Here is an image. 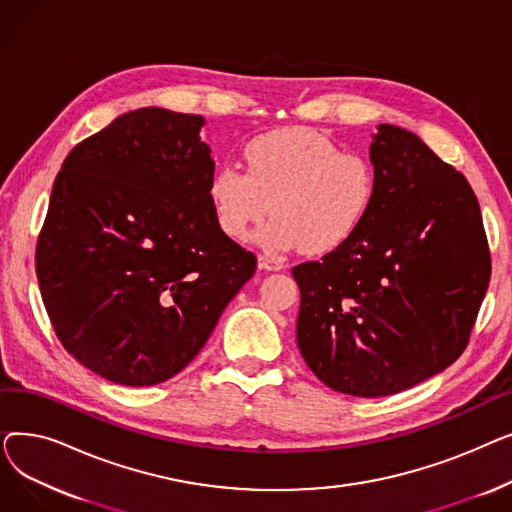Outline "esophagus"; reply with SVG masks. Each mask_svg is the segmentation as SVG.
<instances>
[{"label": "esophagus", "mask_w": 512, "mask_h": 512, "mask_svg": "<svg viewBox=\"0 0 512 512\" xmlns=\"http://www.w3.org/2000/svg\"><path fill=\"white\" fill-rule=\"evenodd\" d=\"M257 265L259 270H265V272H280L284 270V261L278 259V257H270V255H259L257 257Z\"/></svg>", "instance_id": "obj_1"}]
</instances>
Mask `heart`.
Returning <instances> with one entry per match:
<instances>
[{
  "instance_id": "heart-1",
  "label": "heart",
  "mask_w": 512,
  "mask_h": 512,
  "mask_svg": "<svg viewBox=\"0 0 512 512\" xmlns=\"http://www.w3.org/2000/svg\"><path fill=\"white\" fill-rule=\"evenodd\" d=\"M245 166L222 164L211 174L209 203L234 240H245L270 209L272 220L257 232L267 251L330 253L353 238L375 197L369 161L307 128L259 134L245 147Z\"/></svg>"
}]
</instances>
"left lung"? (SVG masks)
<instances>
[{
    "label": "left lung",
    "mask_w": 512,
    "mask_h": 512,
    "mask_svg": "<svg viewBox=\"0 0 512 512\" xmlns=\"http://www.w3.org/2000/svg\"><path fill=\"white\" fill-rule=\"evenodd\" d=\"M369 159L375 197L365 222L292 276L309 369L336 392L378 398L463 355L492 263L473 188L417 134L380 124Z\"/></svg>",
    "instance_id": "8db88e82"
}]
</instances>
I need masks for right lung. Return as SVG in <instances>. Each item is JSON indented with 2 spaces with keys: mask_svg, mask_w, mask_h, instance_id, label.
<instances>
[{
  "mask_svg": "<svg viewBox=\"0 0 512 512\" xmlns=\"http://www.w3.org/2000/svg\"><path fill=\"white\" fill-rule=\"evenodd\" d=\"M203 124L164 107L122 114L53 182L35 255L41 297L66 351L114 384L174 378L255 274V255L209 203Z\"/></svg>",
  "mask_w": 512,
  "mask_h": 512,
  "instance_id": "obj_1",
  "label": "right lung"
}]
</instances>
